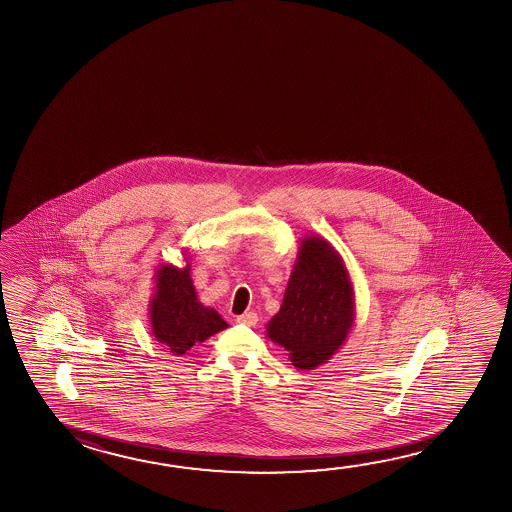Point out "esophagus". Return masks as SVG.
Segmentation results:
<instances>
[{
	"label": "esophagus",
	"instance_id": "34e87169",
	"mask_svg": "<svg viewBox=\"0 0 512 512\" xmlns=\"http://www.w3.org/2000/svg\"><path fill=\"white\" fill-rule=\"evenodd\" d=\"M257 322H259V316H257V313H253V311L237 316V323H243V325H248V327H253Z\"/></svg>",
	"mask_w": 512,
	"mask_h": 512
}]
</instances>
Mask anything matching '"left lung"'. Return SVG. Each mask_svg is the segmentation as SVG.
<instances>
[{
    "label": "left lung",
    "instance_id": "8db88e82",
    "mask_svg": "<svg viewBox=\"0 0 512 512\" xmlns=\"http://www.w3.org/2000/svg\"><path fill=\"white\" fill-rule=\"evenodd\" d=\"M354 307V286L343 257L320 235H305L266 334L289 352L296 368L314 370L347 340L356 320Z\"/></svg>",
    "mask_w": 512,
    "mask_h": 512
}]
</instances>
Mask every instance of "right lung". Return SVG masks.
Returning a JSON list of instances; mask_svg holds the SVG:
<instances>
[{"label": "right lung", "instance_id": "1", "mask_svg": "<svg viewBox=\"0 0 512 512\" xmlns=\"http://www.w3.org/2000/svg\"><path fill=\"white\" fill-rule=\"evenodd\" d=\"M149 322L154 338L176 356L185 354L190 347L203 343L228 327L216 309L199 302L190 277L187 253L183 268L172 264H160L156 268L153 298L149 302Z\"/></svg>", "mask_w": 512, "mask_h": 512}]
</instances>
